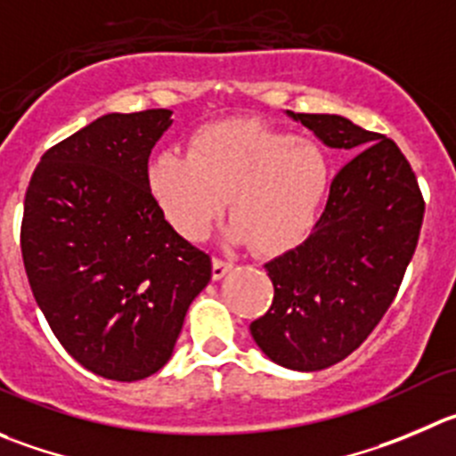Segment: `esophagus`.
Here are the masks:
<instances>
[{
    "instance_id": "1",
    "label": "esophagus",
    "mask_w": 456,
    "mask_h": 456,
    "mask_svg": "<svg viewBox=\"0 0 456 456\" xmlns=\"http://www.w3.org/2000/svg\"><path fill=\"white\" fill-rule=\"evenodd\" d=\"M231 268H232V262H228V259L212 257V277H215V280H221V277L231 271Z\"/></svg>"
}]
</instances>
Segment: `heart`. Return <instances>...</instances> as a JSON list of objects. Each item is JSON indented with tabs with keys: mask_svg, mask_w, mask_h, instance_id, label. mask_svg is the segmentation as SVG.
I'll return each instance as SVG.
<instances>
[{
	"mask_svg": "<svg viewBox=\"0 0 456 456\" xmlns=\"http://www.w3.org/2000/svg\"><path fill=\"white\" fill-rule=\"evenodd\" d=\"M147 183L167 224L206 240L231 203L228 240L264 255L300 246L327 201L331 166L322 145L262 120H224L197 129L188 151L156 154Z\"/></svg>",
	"mask_w": 456,
	"mask_h": 456,
	"instance_id": "obj_1",
	"label": "heart"
}]
</instances>
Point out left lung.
I'll use <instances>...</instances> for the list:
<instances>
[{"mask_svg":"<svg viewBox=\"0 0 456 456\" xmlns=\"http://www.w3.org/2000/svg\"><path fill=\"white\" fill-rule=\"evenodd\" d=\"M324 145L362 151L342 167L314 232L264 264L271 309L250 322L259 349L297 371L336 365L394 302L419 241L426 201L392 138L336 114H293Z\"/></svg>","mask_w":456,"mask_h":456,"instance_id":"1","label":"left lung"}]
</instances>
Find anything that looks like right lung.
Listing matches in <instances>:
<instances>
[{
	"mask_svg": "<svg viewBox=\"0 0 456 456\" xmlns=\"http://www.w3.org/2000/svg\"><path fill=\"white\" fill-rule=\"evenodd\" d=\"M170 110L107 114L45 151L30 176L21 257L37 306L85 370L132 383L170 361L210 255L166 221L147 183Z\"/></svg>",
	"mask_w": 456,
	"mask_h": 456,
	"instance_id": "right-lung-1",
	"label": "right lung"
}]
</instances>
